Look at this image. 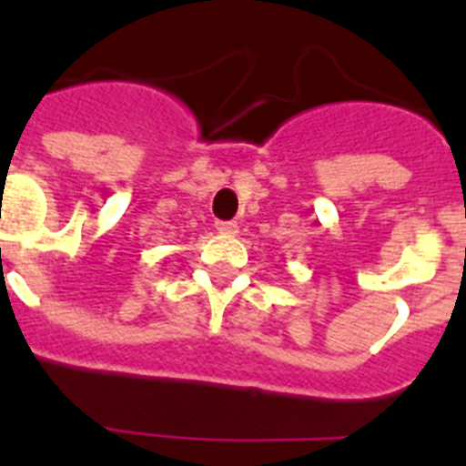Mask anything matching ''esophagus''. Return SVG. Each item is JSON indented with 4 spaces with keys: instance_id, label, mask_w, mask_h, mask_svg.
<instances>
[{
    "instance_id": "obj_1",
    "label": "esophagus",
    "mask_w": 466,
    "mask_h": 466,
    "mask_svg": "<svg viewBox=\"0 0 466 466\" xmlns=\"http://www.w3.org/2000/svg\"><path fill=\"white\" fill-rule=\"evenodd\" d=\"M217 230H219L221 236H236L240 226L236 221H217Z\"/></svg>"
}]
</instances>
